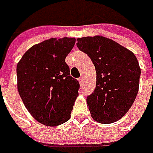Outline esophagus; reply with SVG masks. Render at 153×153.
<instances>
[{"mask_svg":"<svg viewBox=\"0 0 153 153\" xmlns=\"http://www.w3.org/2000/svg\"><path fill=\"white\" fill-rule=\"evenodd\" d=\"M78 81H79V83H80V84L82 83V82H83V77H82V76H81V77L78 79Z\"/></svg>","mask_w":153,"mask_h":153,"instance_id":"esophagus-1","label":"esophagus"}]
</instances>
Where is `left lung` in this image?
<instances>
[{"mask_svg":"<svg viewBox=\"0 0 153 153\" xmlns=\"http://www.w3.org/2000/svg\"><path fill=\"white\" fill-rule=\"evenodd\" d=\"M77 42L96 70V87L87 97L91 117L101 123H115L127 113L137 96L138 60L132 51L102 36L78 38Z\"/></svg>","mask_w":153,"mask_h":153,"instance_id":"1","label":"left lung"}]
</instances>
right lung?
<instances>
[{
    "label": "right lung",
    "instance_id": "add662e5",
    "mask_svg": "<svg viewBox=\"0 0 153 153\" xmlns=\"http://www.w3.org/2000/svg\"><path fill=\"white\" fill-rule=\"evenodd\" d=\"M75 38H51L30 47L17 64V88L28 111L46 126L71 118L79 82L70 75L65 58Z\"/></svg>",
    "mask_w": 153,
    "mask_h": 153
}]
</instances>
